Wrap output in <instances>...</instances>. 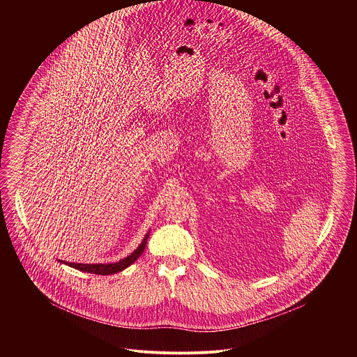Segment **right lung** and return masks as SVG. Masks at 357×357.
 <instances>
[{"label": "right lung", "mask_w": 357, "mask_h": 357, "mask_svg": "<svg viewBox=\"0 0 357 357\" xmlns=\"http://www.w3.org/2000/svg\"><path fill=\"white\" fill-rule=\"evenodd\" d=\"M149 236H150V232L146 235L143 242L139 245V248L132 255H128L126 258L119 259L118 262H112V264H77V262H67V261H60V262L66 264V265H68L71 268H75L78 271L88 272V273H96V275L118 273V272L126 269L129 265H132L140 255H143V252L146 249V245H147Z\"/></svg>", "instance_id": "add662e5"}]
</instances>
